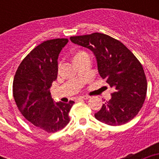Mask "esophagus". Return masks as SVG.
Returning <instances> with one entry per match:
<instances>
[{
  "label": "esophagus",
  "mask_w": 159,
  "mask_h": 159,
  "mask_svg": "<svg viewBox=\"0 0 159 159\" xmlns=\"http://www.w3.org/2000/svg\"><path fill=\"white\" fill-rule=\"evenodd\" d=\"M90 97L89 96H87V95H84V96H80L78 97V99L79 100H81V99H88Z\"/></svg>",
  "instance_id": "esophagus-1"
}]
</instances>
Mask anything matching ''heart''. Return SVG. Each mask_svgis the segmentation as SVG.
I'll use <instances>...</instances> for the list:
<instances>
[{
  "label": "heart",
  "instance_id": "b5f03b06",
  "mask_svg": "<svg viewBox=\"0 0 159 159\" xmlns=\"http://www.w3.org/2000/svg\"><path fill=\"white\" fill-rule=\"evenodd\" d=\"M84 54H87L85 52H83V51H80V52H77L75 54V56H74V60H75L76 59L80 58V57H82V56H84Z\"/></svg>",
  "mask_w": 159,
  "mask_h": 159
}]
</instances>
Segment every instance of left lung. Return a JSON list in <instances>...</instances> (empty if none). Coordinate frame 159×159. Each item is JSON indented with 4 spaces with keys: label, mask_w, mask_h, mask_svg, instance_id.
Masks as SVG:
<instances>
[{
    "label": "left lung",
    "mask_w": 159,
    "mask_h": 159,
    "mask_svg": "<svg viewBox=\"0 0 159 159\" xmlns=\"http://www.w3.org/2000/svg\"><path fill=\"white\" fill-rule=\"evenodd\" d=\"M70 40L93 52L99 75L115 89L111 99L95 114V119L110 126L134 119L143 107L147 90L144 70L134 54L120 41L99 32L71 36Z\"/></svg>",
    "instance_id": "obj_1"
}]
</instances>
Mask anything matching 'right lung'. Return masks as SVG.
Returning <instances> with one entry per match:
<instances>
[{"label": "right lung", "mask_w": 159, "mask_h": 159, "mask_svg": "<svg viewBox=\"0 0 159 159\" xmlns=\"http://www.w3.org/2000/svg\"><path fill=\"white\" fill-rule=\"evenodd\" d=\"M67 39L46 40L25 57L16 70L12 92L22 116L36 127L56 132L69 123L73 101L55 102L50 88L57 78L58 57Z\"/></svg>", "instance_id": "right-lung-1"}]
</instances>
